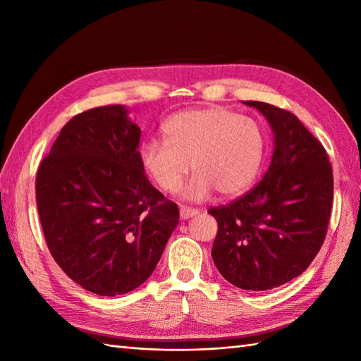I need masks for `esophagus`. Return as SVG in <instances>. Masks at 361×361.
Returning a JSON list of instances; mask_svg holds the SVG:
<instances>
[{"mask_svg": "<svg viewBox=\"0 0 361 361\" xmlns=\"http://www.w3.org/2000/svg\"><path fill=\"white\" fill-rule=\"evenodd\" d=\"M198 212H200V211L195 209V208H189V206H181V208H180L181 219H190V217L197 216Z\"/></svg>", "mask_w": 361, "mask_h": 361, "instance_id": "1", "label": "esophagus"}]
</instances>
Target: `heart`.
I'll use <instances>...</instances> for the list:
<instances>
[{
	"label": "heart",
	"mask_w": 361,
	"mask_h": 361,
	"mask_svg": "<svg viewBox=\"0 0 361 361\" xmlns=\"http://www.w3.org/2000/svg\"><path fill=\"white\" fill-rule=\"evenodd\" d=\"M164 141L145 142L141 167L159 190L176 192L189 173L195 176L185 195L204 200L214 189L221 195L243 192L259 173L265 133L259 122L220 106L173 114L163 127Z\"/></svg>",
	"instance_id": "obj_1"
}]
</instances>
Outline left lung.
I'll return each mask as SVG.
<instances>
[{"instance_id":"left-lung-1","label":"left lung","mask_w":361,"mask_h":361,"mask_svg":"<svg viewBox=\"0 0 361 361\" xmlns=\"http://www.w3.org/2000/svg\"><path fill=\"white\" fill-rule=\"evenodd\" d=\"M274 133L264 178L228 204L208 212L217 220L212 260L233 286L264 291L298 278L323 245L334 202L327 152L293 113L257 101Z\"/></svg>"}]
</instances>
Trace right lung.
Masks as SVG:
<instances>
[{"mask_svg":"<svg viewBox=\"0 0 361 361\" xmlns=\"http://www.w3.org/2000/svg\"><path fill=\"white\" fill-rule=\"evenodd\" d=\"M140 137L124 105L96 106L66 122L37 171V209L54 260L101 296L147 281L178 225V206L142 171Z\"/></svg>","mask_w":361,"mask_h":361,"instance_id":"obj_1","label":"right lung"}]
</instances>
